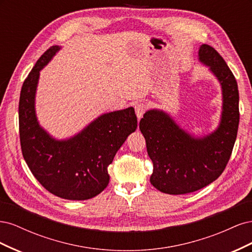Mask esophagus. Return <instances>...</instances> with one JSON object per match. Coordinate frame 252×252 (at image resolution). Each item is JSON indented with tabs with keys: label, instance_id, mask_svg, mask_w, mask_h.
I'll return each instance as SVG.
<instances>
[{
	"label": "esophagus",
	"instance_id": "34e87169",
	"mask_svg": "<svg viewBox=\"0 0 252 252\" xmlns=\"http://www.w3.org/2000/svg\"><path fill=\"white\" fill-rule=\"evenodd\" d=\"M134 109H135V114L138 119L140 120L143 117V113L146 110V105L143 104V103H138L134 106Z\"/></svg>",
	"mask_w": 252,
	"mask_h": 252
}]
</instances>
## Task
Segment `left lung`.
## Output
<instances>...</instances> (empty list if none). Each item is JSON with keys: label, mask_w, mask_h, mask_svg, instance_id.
Returning <instances> with one entry per match:
<instances>
[{"label": "left lung", "mask_w": 252, "mask_h": 252, "mask_svg": "<svg viewBox=\"0 0 252 252\" xmlns=\"http://www.w3.org/2000/svg\"><path fill=\"white\" fill-rule=\"evenodd\" d=\"M197 60L220 86L222 111L215 130L195 135L162 109H149L140 121L154 163L150 183L168 194L196 191L216 181L229 161L239 127V90L234 75L216 49L203 44Z\"/></svg>", "instance_id": "1"}]
</instances>
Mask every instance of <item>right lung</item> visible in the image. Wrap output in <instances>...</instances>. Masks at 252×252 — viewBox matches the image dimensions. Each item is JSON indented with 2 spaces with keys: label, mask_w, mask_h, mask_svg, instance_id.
Masks as SVG:
<instances>
[{
  "label": "right lung",
  "mask_w": 252,
  "mask_h": 252,
  "mask_svg": "<svg viewBox=\"0 0 252 252\" xmlns=\"http://www.w3.org/2000/svg\"><path fill=\"white\" fill-rule=\"evenodd\" d=\"M62 49L50 47L37 60L22 86L19 124L22 154L40 184L65 200L84 201L101 193L109 183L108 166L138 127L133 107L106 112L81 131L57 139L41 126L35 111L40 71Z\"/></svg>",
  "instance_id": "right-lung-1"
}]
</instances>
